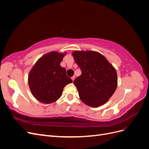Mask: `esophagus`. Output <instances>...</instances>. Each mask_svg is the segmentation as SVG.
<instances>
[{
  "mask_svg": "<svg viewBox=\"0 0 149 149\" xmlns=\"http://www.w3.org/2000/svg\"><path fill=\"white\" fill-rule=\"evenodd\" d=\"M71 79H72V80H73V81H74V79H75V76H72V77H71Z\"/></svg>",
  "mask_w": 149,
  "mask_h": 149,
  "instance_id": "obj_1",
  "label": "esophagus"
}]
</instances>
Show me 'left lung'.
<instances>
[{"mask_svg": "<svg viewBox=\"0 0 149 149\" xmlns=\"http://www.w3.org/2000/svg\"><path fill=\"white\" fill-rule=\"evenodd\" d=\"M73 56L81 71V74L73 81L81 100L94 107L104 104L114 93L118 85L114 68L96 52L75 51Z\"/></svg>", "mask_w": 149, "mask_h": 149, "instance_id": "8db88e82", "label": "left lung"}]
</instances>
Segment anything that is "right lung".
<instances>
[{
	"label": "right lung",
	"mask_w": 149,
	"mask_h": 149,
	"mask_svg": "<svg viewBox=\"0 0 149 149\" xmlns=\"http://www.w3.org/2000/svg\"><path fill=\"white\" fill-rule=\"evenodd\" d=\"M65 53L52 52L36 63L29 75V85L37 100L45 104L60 97L64 87L73 81L66 75L65 68L60 65Z\"/></svg>",
	"instance_id": "1"
}]
</instances>
